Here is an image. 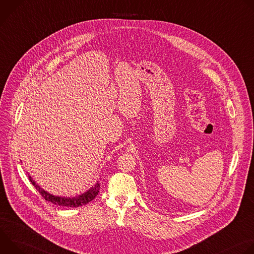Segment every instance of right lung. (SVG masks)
I'll use <instances>...</instances> for the list:
<instances>
[{"mask_svg":"<svg viewBox=\"0 0 254 254\" xmlns=\"http://www.w3.org/2000/svg\"><path fill=\"white\" fill-rule=\"evenodd\" d=\"M29 180L30 182L32 183V185L36 188L41 196L48 202H51L55 205L58 206H63V207H79L82 205H85L87 203H89L90 201H92L98 194L99 192V183L97 182L93 187H91L87 192L77 196V197H73V198H67V197H60V196H54L50 193H48L47 191H45L44 189H42L35 181L32 179L31 176H29Z\"/></svg>","mask_w":254,"mask_h":254,"instance_id":"add662e5","label":"right lung"}]
</instances>
